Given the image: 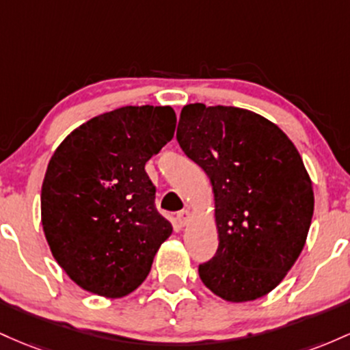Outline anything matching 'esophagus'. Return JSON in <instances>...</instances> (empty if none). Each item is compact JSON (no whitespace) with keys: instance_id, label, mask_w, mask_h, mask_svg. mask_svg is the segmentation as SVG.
Segmentation results:
<instances>
[{"instance_id":"34e87169","label":"esophagus","mask_w":350,"mask_h":350,"mask_svg":"<svg viewBox=\"0 0 350 350\" xmlns=\"http://www.w3.org/2000/svg\"><path fill=\"white\" fill-rule=\"evenodd\" d=\"M190 218H191V213L188 210H182L176 213V221H178L180 226H185L187 223L190 221Z\"/></svg>"}]
</instances>
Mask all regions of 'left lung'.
Instances as JSON below:
<instances>
[{
    "mask_svg": "<svg viewBox=\"0 0 350 350\" xmlns=\"http://www.w3.org/2000/svg\"><path fill=\"white\" fill-rule=\"evenodd\" d=\"M176 140L213 187L218 250L198 266L221 299L262 297L284 280L306 245L314 191L289 137L246 109L188 104Z\"/></svg>",
    "mask_w": 350,
    "mask_h": 350,
    "instance_id": "8db88e82",
    "label": "left lung"
}]
</instances>
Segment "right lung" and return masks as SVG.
<instances>
[{
	"instance_id": "1",
	"label": "right lung",
	"mask_w": 350,
	"mask_h": 350,
	"mask_svg": "<svg viewBox=\"0 0 350 350\" xmlns=\"http://www.w3.org/2000/svg\"><path fill=\"white\" fill-rule=\"evenodd\" d=\"M168 105H127L79 125L51 157L41 221L57 265L85 291L122 297L150 273L172 223L145 163L174 139Z\"/></svg>"
}]
</instances>
